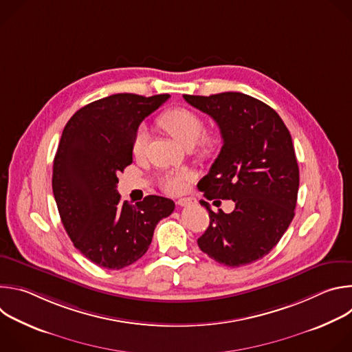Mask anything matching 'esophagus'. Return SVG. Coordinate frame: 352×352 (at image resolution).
<instances>
[{"mask_svg":"<svg viewBox=\"0 0 352 352\" xmlns=\"http://www.w3.org/2000/svg\"><path fill=\"white\" fill-rule=\"evenodd\" d=\"M178 206H189V205H196V199L195 197H181L177 200Z\"/></svg>","mask_w":352,"mask_h":352,"instance_id":"esophagus-1","label":"esophagus"}]
</instances>
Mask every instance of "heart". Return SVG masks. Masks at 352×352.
<instances>
[{
  "mask_svg": "<svg viewBox=\"0 0 352 352\" xmlns=\"http://www.w3.org/2000/svg\"><path fill=\"white\" fill-rule=\"evenodd\" d=\"M159 124L166 129L179 144L184 147H192L196 144L197 155L202 157L212 156L219 144L220 138L214 132H204L205 122L202 117L197 116L195 111L185 107H175L164 111L159 117ZM147 131L140 126L132 139V155L140 157L146 152L147 146ZM192 179L190 174L186 171L167 173L160 178L162 188L171 195L181 193L186 189L188 182Z\"/></svg>",
  "mask_w": 352,
  "mask_h": 352,
  "instance_id": "b5f03b06",
  "label": "heart"
}]
</instances>
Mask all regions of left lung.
Segmentation results:
<instances>
[{"mask_svg": "<svg viewBox=\"0 0 352 352\" xmlns=\"http://www.w3.org/2000/svg\"><path fill=\"white\" fill-rule=\"evenodd\" d=\"M184 98L210 116L223 138L220 155L197 186L209 200L231 199L235 204L231 213H214L200 200L210 224L197 245L230 267L262 259L295 214L299 168L289 131L272 107L243 93L184 94Z\"/></svg>", "mask_w": 352, "mask_h": 352, "instance_id": "1", "label": "left lung"}]
</instances>
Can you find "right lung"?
<instances>
[{
  "instance_id": "right-lung-1",
  "label": "right lung",
  "mask_w": 352,
  "mask_h": 352,
  "mask_svg": "<svg viewBox=\"0 0 352 352\" xmlns=\"http://www.w3.org/2000/svg\"><path fill=\"white\" fill-rule=\"evenodd\" d=\"M170 94L118 93L78 110L67 122L53 164V193L74 246L94 265L120 270L140 259L157 223L174 212L171 199L148 195L122 202L117 174L132 163L140 122Z\"/></svg>"
}]
</instances>
